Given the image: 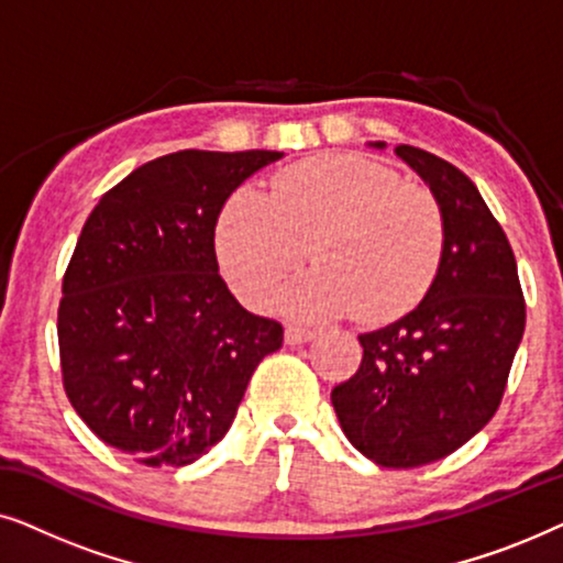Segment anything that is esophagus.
<instances>
[{
    "label": "esophagus",
    "instance_id": "1",
    "mask_svg": "<svg viewBox=\"0 0 563 563\" xmlns=\"http://www.w3.org/2000/svg\"><path fill=\"white\" fill-rule=\"evenodd\" d=\"M312 335H314V330H312V328L295 325V322H291V325H287V330H284V338H287V343H289V345L307 343V341H310Z\"/></svg>",
    "mask_w": 563,
    "mask_h": 563
}]
</instances>
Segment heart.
<instances>
[{
  "mask_svg": "<svg viewBox=\"0 0 563 563\" xmlns=\"http://www.w3.org/2000/svg\"><path fill=\"white\" fill-rule=\"evenodd\" d=\"M443 243L435 197L361 156L299 161L268 195L245 184L218 220L220 266L245 302L272 307L312 249L320 272L287 305L364 322L412 310L441 268Z\"/></svg>",
  "mask_w": 563,
  "mask_h": 563,
  "instance_id": "b5f03b06",
  "label": "heart"
}]
</instances>
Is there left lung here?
Segmentation results:
<instances>
[{
  "label": "left lung",
  "mask_w": 563,
  "mask_h": 563,
  "mask_svg": "<svg viewBox=\"0 0 563 563\" xmlns=\"http://www.w3.org/2000/svg\"><path fill=\"white\" fill-rule=\"evenodd\" d=\"M395 153L441 207V268L412 312L358 335V372L330 399L353 449L379 466L415 468L449 456L495 418L526 299L510 241L474 181L415 145Z\"/></svg>",
  "instance_id": "8db88e82"
}]
</instances>
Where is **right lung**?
<instances>
[{
  "label": "right lung",
  "instance_id": "add662e5",
  "mask_svg": "<svg viewBox=\"0 0 563 563\" xmlns=\"http://www.w3.org/2000/svg\"><path fill=\"white\" fill-rule=\"evenodd\" d=\"M276 151H176L104 191L58 305L68 402L99 441L145 466H187L233 426L282 322L238 305L218 274L228 197Z\"/></svg>",
  "mask_w": 563,
  "mask_h": 563
}]
</instances>
